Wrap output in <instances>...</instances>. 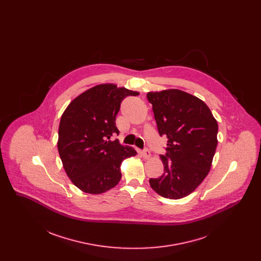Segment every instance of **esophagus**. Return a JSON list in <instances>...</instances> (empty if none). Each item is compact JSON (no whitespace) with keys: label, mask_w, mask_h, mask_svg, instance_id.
Wrapping results in <instances>:
<instances>
[{"label":"esophagus","mask_w":261,"mask_h":261,"mask_svg":"<svg viewBox=\"0 0 261 261\" xmlns=\"http://www.w3.org/2000/svg\"><path fill=\"white\" fill-rule=\"evenodd\" d=\"M141 155H142L144 159L148 160V159H149V156H150V151H149L148 149H143V150L141 151Z\"/></svg>","instance_id":"1"}]
</instances>
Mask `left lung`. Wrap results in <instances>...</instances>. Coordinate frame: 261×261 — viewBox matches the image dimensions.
<instances>
[{
  "label": "left lung",
  "mask_w": 261,
  "mask_h": 261,
  "mask_svg": "<svg viewBox=\"0 0 261 261\" xmlns=\"http://www.w3.org/2000/svg\"><path fill=\"white\" fill-rule=\"evenodd\" d=\"M147 98L161 136H166V153L161 155L164 173L150 178L160 196L182 199L207 176L217 147L218 124L199 98L177 89L149 92Z\"/></svg>",
  "instance_id": "8db88e82"
}]
</instances>
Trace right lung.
Segmentation results:
<instances>
[{
	"mask_svg": "<svg viewBox=\"0 0 261 261\" xmlns=\"http://www.w3.org/2000/svg\"><path fill=\"white\" fill-rule=\"evenodd\" d=\"M139 93L114 84H100L75 98L62 113L58 149L71 182L88 194H101L121 179L120 164L136 150L124 147L114 134L121 101Z\"/></svg>",
	"mask_w": 261,
	"mask_h": 261,
	"instance_id": "add662e5",
	"label": "right lung"
}]
</instances>
